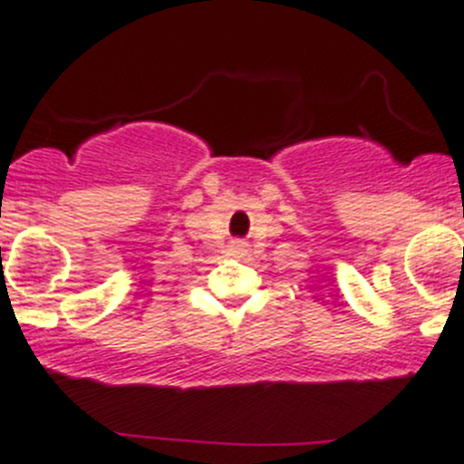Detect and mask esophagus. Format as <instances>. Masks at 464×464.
Returning a JSON list of instances; mask_svg holds the SVG:
<instances>
[{"mask_svg":"<svg viewBox=\"0 0 464 464\" xmlns=\"http://www.w3.org/2000/svg\"><path fill=\"white\" fill-rule=\"evenodd\" d=\"M239 246H244V241H239Z\"/></svg>","mask_w":464,"mask_h":464,"instance_id":"obj_1","label":"esophagus"}]
</instances>
